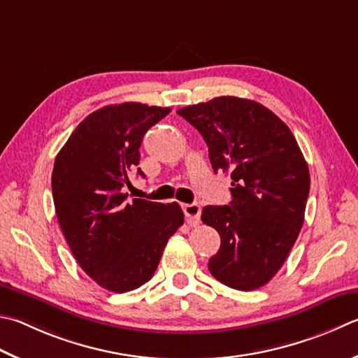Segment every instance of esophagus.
<instances>
[{
  "label": "esophagus",
  "instance_id": "obj_1",
  "mask_svg": "<svg viewBox=\"0 0 358 358\" xmlns=\"http://www.w3.org/2000/svg\"><path fill=\"white\" fill-rule=\"evenodd\" d=\"M183 211H185V216L187 219V224H191V225H197L199 224L200 211H201L199 203L183 205Z\"/></svg>",
  "mask_w": 358,
  "mask_h": 358
}]
</instances>
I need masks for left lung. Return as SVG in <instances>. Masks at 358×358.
Segmentation results:
<instances>
[{
    "mask_svg": "<svg viewBox=\"0 0 358 358\" xmlns=\"http://www.w3.org/2000/svg\"><path fill=\"white\" fill-rule=\"evenodd\" d=\"M210 152L214 172H230L231 201L205 206L203 224L220 235L208 263L227 287L252 291L274 277L303 224L310 172L287 123L263 105L217 96L177 111Z\"/></svg>",
    "mask_w": 358,
    "mask_h": 358,
    "instance_id": "8db88e82",
    "label": "left lung"
}]
</instances>
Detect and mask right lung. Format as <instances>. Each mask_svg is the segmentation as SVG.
Instances as JSON below:
<instances>
[{"label": "right lung", "mask_w": 358, "mask_h": 358, "mask_svg": "<svg viewBox=\"0 0 358 358\" xmlns=\"http://www.w3.org/2000/svg\"><path fill=\"white\" fill-rule=\"evenodd\" d=\"M171 108L109 105L89 114L57 153L51 189L57 222L78 264L113 292L153 277L164 247L185 222L177 201L128 199L142 138ZM141 177H145L138 169Z\"/></svg>", "instance_id": "right-lung-1"}]
</instances>
